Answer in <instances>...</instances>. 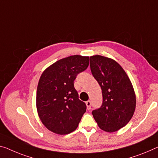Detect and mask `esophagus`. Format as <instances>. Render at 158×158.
<instances>
[{
  "label": "esophagus",
  "instance_id": "obj_1",
  "mask_svg": "<svg viewBox=\"0 0 158 158\" xmlns=\"http://www.w3.org/2000/svg\"><path fill=\"white\" fill-rule=\"evenodd\" d=\"M85 104H86V105H87V110H90V109H91V105H92L91 102L90 101H87L86 102H85Z\"/></svg>",
  "mask_w": 158,
  "mask_h": 158
}]
</instances>
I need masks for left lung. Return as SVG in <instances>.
<instances>
[{"mask_svg":"<svg viewBox=\"0 0 158 158\" xmlns=\"http://www.w3.org/2000/svg\"><path fill=\"white\" fill-rule=\"evenodd\" d=\"M89 65L103 98L102 106L92 114L101 129L115 132L129 122L135 111L136 99L131 82L122 67L110 58L93 56Z\"/></svg>","mask_w":158,"mask_h":158,"instance_id":"1","label":"left lung"}]
</instances>
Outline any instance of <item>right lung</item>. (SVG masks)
Here are the masks:
<instances>
[{"mask_svg": "<svg viewBox=\"0 0 158 158\" xmlns=\"http://www.w3.org/2000/svg\"><path fill=\"white\" fill-rule=\"evenodd\" d=\"M89 56L64 58L48 67L41 76L37 89L38 115L51 131L65 135L74 131L86 104L78 99L73 82L77 74L87 69Z\"/></svg>", "mask_w": 158, "mask_h": 158, "instance_id": "1", "label": "right lung"}]
</instances>
